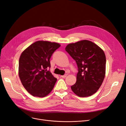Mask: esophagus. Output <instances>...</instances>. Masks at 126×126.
I'll use <instances>...</instances> for the list:
<instances>
[{
  "mask_svg": "<svg viewBox=\"0 0 126 126\" xmlns=\"http://www.w3.org/2000/svg\"><path fill=\"white\" fill-rule=\"evenodd\" d=\"M67 74H65V75H64L61 76L60 77H62V78H66V77H67Z\"/></svg>",
  "mask_w": 126,
  "mask_h": 126,
  "instance_id": "esophagus-1",
  "label": "esophagus"
}]
</instances>
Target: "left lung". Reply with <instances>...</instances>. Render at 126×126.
I'll return each instance as SVG.
<instances>
[{
    "label": "left lung",
    "instance_id": "8db88e82",
    "mask_svg": "<svg viewBox=\"0 0 126 126\" xmlns=\"http://www.w3.org/2000/svg\"><path fill=\"white\" fill-rule=\"evenodd\" d=\"M66 51L77 63V80L72 91L80 97H89L99 89L106 75V56L104 50L93 42L82 40L68 44Z\"/></svg>",
    "mask_w": 126,
    "mask_h": 126
}]
</instances>
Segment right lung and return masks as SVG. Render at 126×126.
Here are the masks:
<instances>
[{"label": "right lung", "mask_w": 126, "mask_h": 126, "mask_svg": "<svg viewBox=\"0 0 126 126\" xmlns=\"http://www.w3.org/2000/svg\"><path fill=\"white\" fill-rule=\"evenodd\" d=\"M60 46L54 42L39 40L22 52L19 60V77L22 85L32 96L44 97L54 88L57 78L47 68L50 67L53 52Z\"/></svg>", "instance_id": "add662e5"}]
</instances>
